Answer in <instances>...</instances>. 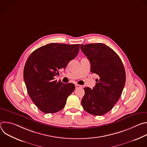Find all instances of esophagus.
<instances>
[{"label": "esophagus", "mask_w": 147, "mask_h": 147, "mask_svg": "<svg viewBox=\"0 0 147 147\" xmlns=\"http://www.w3.org/2000/svg\"><path fill=\"white\" fill-rule=\"evenodd\" d=\"M82 86H80V85H78V84H76V89H78V88H82Z\"/></svg>", "instance_id": "34e87169"}]
</instances>
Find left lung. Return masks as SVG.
Returning a JSON list of instances; mask_svg holds the SVG:
<instances>
[{
	"mask_svg": "<svg viewBox=\"0 0 147 147\" xmlns=\"http://www.w3.org/2000/svg\"><path fill=\"white\" fill-rule=\"evenodd\" d=\"M81 50L91 63V71L98 76L96 85L84 88L81 100L86 112L102 116L109 112L120 98L125 82V69L118 55L103 44L81 45Z\"/></svg>",
	"mask_w": 147,
	"mask_h": 147,
	"instance_id": "8db88e82",
	"label": "left lung"
}]
</instances>
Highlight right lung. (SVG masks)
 I'll list each match as a JSON object with an SVG mask.
<instances>
[{"mask_svg": "<svg viewBox=\"0 0 147 147\" xmlns=\"http://www.w3.org/2000/svg\"><path fill=\"white\" fill-rule=\"evenodd\" d=\"M79 49L80 44L51 43L38 48L27 59L24 82L30 97L40 111L54 113L65 107L75 86L57 81L55 77L77 56Z\"/></svg>", "mask_w": 147, "mask_h": 147, "instance_id": "1", "label": "right lung"}]
</instances>
